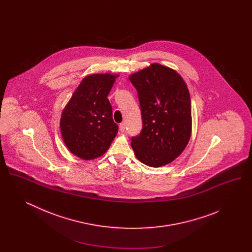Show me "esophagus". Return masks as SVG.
Here are the masks:
<instances>
[{
  "label": "esophagus",
  "instance_id": "1",
  "mask_svg": "<svg viewBox=\"0 0 252 252\" xmlns=\"http://www.w3.org/2000/svg\"><path fill=\"white\" fill-rule=\"evenodd\" d=\"M119 128H120L121 132H125V130H126V125L124 123H122V124H120V126H119Z\"/></svg>",
  "mask_w": 252,
  "mask_h": 252
}]
</instances>
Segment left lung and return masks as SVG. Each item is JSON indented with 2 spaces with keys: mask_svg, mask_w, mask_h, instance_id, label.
Wrapping results in <instances>:
<instances>
[{
  "mask_svg": "<svg viewBox=\"0 0 252 252\" xmlns=\"http://www.w3.org/2000/svg\"><path fill=\"white\" fill-rule=\"evenodd\" d=\"M139 96L141 133L131 138L136 158L147 166L160 167L176 159L192 133L191 98L180 73L153 63L129 75Z\"/></svg>",
  "mask_w": 252,
  "mask_h": 252,
  "instance_id": "left-lung-1",
  "label": "left lung"
}]
</instances>
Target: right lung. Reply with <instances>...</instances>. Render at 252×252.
Here are the masks:
<instances>
[{"instance_id": "obj_1", "label": "right lung", "mask_w": 252, "mask_h": 252, "mask_svg": "<svg viewBox=\"0 0 252 252\" xmlns=\"http://www.w3.org/2000/svg\"><path fill=\"white\" fill-rule=\"evenodd\" d=\"M118 76L111 73L86 76L62 111V139L69 151L82 159L105 154L118 133L108 99Z\"/></svg>"}]
</instances>
